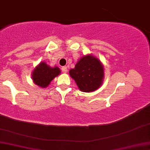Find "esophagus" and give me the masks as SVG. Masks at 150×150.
I'll return each instance as SVG.
<instances>
[{
	"mask_svg": "<svg viewBox=\"0 0 150 150\" xmlns=\"http://www.w3.org/2000/svg\"><path fill=\"white\" fill-rule=\"evenodd\" d=\"M62 71L63 73H67V71H68V68H67V67H66V66L62 67Z\"/></svg>",
	"mask_w": 150,
	"mask_h": 150,
	"instance_id": "obj_1",
	"label": "esophagus"
}]
</instances>
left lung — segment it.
<instances>
[{
  "mask_svg": "<svg viewBox=\"0 0 150 150\" xmlns=\"http://www.w3.org/2000/svg\"><path fill=\"white\" fill-rule=\"evenodd\" d=\"M69 73L79 90L83 92L94 91L99 88L104 76L102 64L91 55L81 58Z\"/></svg>",
  "mask_w": 150,
  "mask_h": 150,
  "instance_id": "left-lung-1",
  "label": "left lung"
}]
</instances>
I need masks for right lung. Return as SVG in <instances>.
<instances>
[{"label":"right lung","instance_id":"right-lung-1","mask_svg":"<svg viewBox=\"0 0 150 150\" xmlns=\"http://www.w3.org/2000/svg\"><path fill=\"white\" fill-rule=\"evenodd\" d=\"M60 72L61 71L58 67L50 68L46 63L41 62L33 72L32 78L37 86L45 88L56 76H58Z\"/></svg>","mask_w":150,"mask_h":150}]
</instances>
